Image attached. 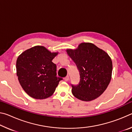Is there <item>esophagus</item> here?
Returning <instances> with one entry per match:
<instances>
[{
    "mask_svg": "<svg viewBox=\"0 0 132 132\" xmlns=\"http://www.w3.org/2000/svg\"><path fill=\"white\" fill-rule=\"evenodd\" d=\"M69 76H66L65 77H64V81H69Z\"/></svg>",
    "mask_w": 132,
    "mask_h": 132,
    "instance_id": "1",
    "label": "esophagus"
}]
</instances>
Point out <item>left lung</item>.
<instances>
[{
    "label": "left lung",
    "mask_w": 132,
    "mask_h": 132,
    "mask_svg": "<svg viewBox=\"0 0 132 132\" xmlns=\"http://www.w3.org/2000/svg\"><path fill=\"white\" fill-rule=\"evenodd\" d=\"M67 52L76 64L80 74L79 84H71L73 95L84 101H92L100 97L111 79V57L91 43H81L77 50H68Z\"/></svg>",
    "instance_id": "1"
}]
</instances>
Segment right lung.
<instances>
[{
  "label": "right lung",
  "instance_id": "add662e5",
  "mask_svg": "<svg viewBox=\"0 0 132 132\" xmlns=\"http://www.w3.org/2000/svg\"><path fill=\"white\" fill-rule=\"evenodd\" d=\"M57 53H51L41 46L26 50L18 57L17 76L20 84L30 97L45 99L55 92L59 82L56 65L52 62Z\"/></svg>",
  "mask_w": 132,
  "mask_h": 132
}]
</instances>
